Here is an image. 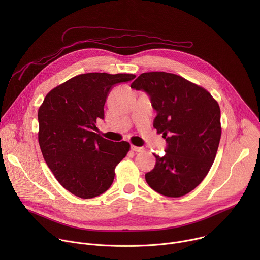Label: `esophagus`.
I'll use <instances>...</instances> for the list:
<instances>
[{"label":"esophagus","instance_id":"obj_1","mask_svg":"<svg viewBox=\"0 0 260 260\" xmlns=\"http://www.w3.org/2000/svg\"><path fill=\"white\" fill-rule=\"evenodd\" d=\"M131 149L133 151H135V152H143L144 151V148L143 147H138V146H134V145L131 146Z\"/></svg>","mask_w":260,"mask_h":260}]
</instances>
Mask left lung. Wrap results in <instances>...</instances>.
Instances as JSON below:
<instances>
[{
    "label": "left lung",
    "instance_id": "8db88e82",
    "mask_svg": "<svg viewBox=\"0 0 260 260\" xmlns=\"http://www.w3.org/2000/svg\"><path fill=\"white\" fill-rule=\"evenodd\" d=\"M131 87L150 98L156 111L153 126L167 142L166 154H154L155 167L145 174L148 185L169 198L187 194L207 176L217 153L218 103L203 87L172 73H143Z\"/></svg>",
    "mask_w": 260,
    "mask_h": 260
}]
</instances>
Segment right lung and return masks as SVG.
<instances>
[{"instance_id": "1", "label": "right lung", "mask_w": 260, "mask_h": 260, "mask_svg": "<svg viewBox=\"0 0 260 260\" xmlns=\"http://www.w3.org/2000/svg\"><path fill=\"white\" fill-rule=\"evenodd\" d=\"M133 74L86 73L53 88L38 111L43 157L62 187L92 199L113 183L115 167L129 150L127 142H112L96 133L104 106L114 86L135 79Z\"/></svg>"}]
</instances>
